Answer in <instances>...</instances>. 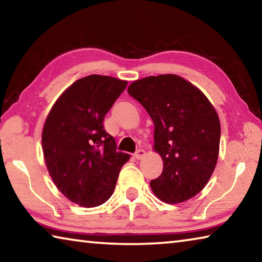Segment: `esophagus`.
<instances>
[{
	"label": "esophagus",
	"mask_w": 262,
	"mask_h": 262,
	"mask_svg": "<svg viewBox=\"0 0 262 262\" xmlns=\"http://www.w3.org/2000/svg\"><path fill=\"white\" fill-rule=\"evenodd\" d=\"M145 156V151L143 149H139L137 150V151L134 154V157L136 158V159H141V158H143Z\"/></svg>",
	"instance_id": "1"
}]
</instances>
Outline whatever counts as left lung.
<instances>
[{"instance_id": "1", "label": "left lung", "mask_w": 262, "mask_h": 262, "mask_svg": "<svg viewBox=\"0 0 262 262\" xmlns=\"http://www.w3.org/2000/svg\"><path fill=\"white\" fill-rule=\"evenodd\" d=\"M128 94L147 110L155 125L154 149L163 172L150 181L158 199L180 203L200 193L215 170L221 123L201 90L178 75L137 79Z\"/></svg>"}]
</instances>
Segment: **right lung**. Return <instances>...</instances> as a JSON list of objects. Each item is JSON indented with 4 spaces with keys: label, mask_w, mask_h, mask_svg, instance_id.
I'll return each instance as SVG.
<instances>
[{
    "label": "right lung",
    "mask_w": 262,
    "mask_h": 262,
    "mask_svg": "<svg viewBox=\"0 0 262 262\" xmlns=\"http://www.w3.org/2000/svg\"><path fill=\"white\" fill-rule=\"evenodd\" d=\"M127 81L101 75L77 79L48 113L42 129V151L57 189L76 205H103L113 194L119 172L129 155L104 128L106 113Z\"/></svg>",
    "instance_id": "right-lung-1"
}]
</instances>
